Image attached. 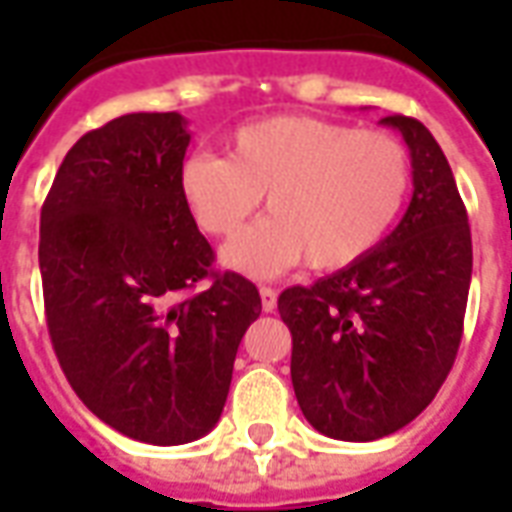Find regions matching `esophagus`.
Here are the masks:
<instances>
[{
	"mask_svg": "<svg viewBox=\"0 0 512 512\" xmlns=\"http://www.w3.org/2000/svg\"><path fill=\"white\" fill-rule=\"evenodd\" d=\"M260 304H263V312L277 310V290H274V288H260Z\"/></svg>",
	"mask_w": 512,
	"mask_h": 512,
	"instance_id": "obj_1",
	"label": "esophagus"
}]
</instances>
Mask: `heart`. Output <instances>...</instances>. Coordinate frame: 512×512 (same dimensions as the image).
<instances>
[{
    "mask_svg": "<svg viewBox=\"0 0 512 512\" xmlns=\"http://www.w3.org/2000/svg\"><path fill=\"white\" fill-rule=\"evenodd\" d=\"M180 197L202 233L230 238L260 208L271 216L224 249V266L249 277L288 268H345L373 252L411 186L406 147L386 131H356L312 115L246 123L227 158L194 153L180 167Z\"/></svg>",
    "mask_w": 512,
    "mask_h": 512,
    "instance_id": "1",
    "label": "heart"
}]
</instances>
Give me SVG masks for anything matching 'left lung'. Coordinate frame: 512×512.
Returning a JSON list of instances; mask_svg holds the SVG:
<instances>
[{
    "label": "left lung",
    "mask_w": 512,
    "mask_h": 512,
    "mask_svg": "<svg viewBox=\"0 0 512 512\" xmlns=\"http://www.w3.org/2000/svg\"><path fill=\"white\" fill-rule=\"evenodd\" d=\"M411 153L403 219L362 260L282 290L290 378L323 436L376 441L406 428L450 376L472 282V233L452 169L419 120L389 115Z\"/></svg>",
    "instance_id": "8db88e82"
}]
</instances>
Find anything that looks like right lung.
Wrapping results in <instances>:
<instances>
[{
  "mask_svg": "<svg viewBox=\"0 0 512 512\" xmlns=\"http://www.w3.org/2000/svg\"><path fill=\"white\" fill-rule=\"evenodd\" d=\"M178 112H134L68 150L40 211L51 345L73 392L109 428L186 444L222 417L233 362L260 315L257 288L213 271L180 197ZM202 278L212 282L182 299Z\"/></svg>",
  "mask_w": 512,
  "mask_h": 512,
  "instance_id": "obj_1",
  "label": "right lung"
}]
</instances>
